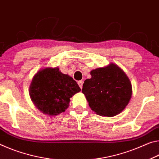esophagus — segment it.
<instances>
[{
    "label": "esophagus",
    "mask_w": 159,
    "mask_h": 159,
    "mask_svg": "<svg viewBox=\"0 0 159 159\" xmlns=\"http://www.w3.org/2000/svg\"><path fill=\"white\" fill-rule=\"evenodd\" d=\"M77 84H78V85H79V87L82 89V85H83V82L82 81H79L77 82Z\"/></svg>",
    "instance_id": "1"
}]
</instances>
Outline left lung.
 <instances>
[{"mask_svg":"<svg viewBox=\"0 0 159 159\" xmlns=\"http://www.w3.org/2000/svg\"><path fill=\"white\" fill-rule=\"evenodd\" d=\"M82 92L97 115L113 117L121 113L132 97V84L123 70L114 63L93 70Z\"/></svg>","mask_w":159,"mask_h":159,"instance_id":"left-lung-1","label":"left lung"}]
</instances>
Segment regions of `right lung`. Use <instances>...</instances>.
Masks as SVG:
<instances>
[{
	"label": "right lung",
	"instance_id": "add662e5",
	"mask_svg": "<svg viewBox=\"0 0 159 159\" xmlns=\"http://www.w3.org/2000/svg\"><path fill=\"white\" fill-rule=\"evenodd\" d=\"M81 91L72 77L58 67L40 70L30 87V96L39 110L48 116H57L68 108L70 98Z\"/></svg>",
	"mask_w": 159,
	"mask_h": 159
}]
</instances>
